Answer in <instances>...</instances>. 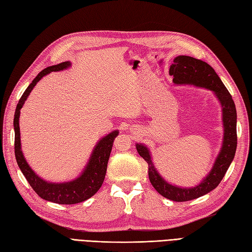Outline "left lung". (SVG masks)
<instances>
[{
    "mask_svg": "<svg viewBox=\"0 0 252 252\" xmlns=\"http://www.w3.org/2000/svg\"><path fill=\"white\" fill-rule=\"evenodd\" d=\"M169 73L173 75V83L176 84H193L196 86L213 90L222 106L224 136L221 151L219 153L214 167L212 168L209 176L196 188L180 189L167 183L154 168L147 148L141 144L136 145L139 156L146 160L148 166H149L148 175H149V180L153 188L167 199L177 202H183L205 195V193L216 189L218 184L221 182L231 162L234 158L236 151V108L228 89L219 79L215 70L208 63L193 59L190 56L181 55L176 57L173 61V63L169 68Z\"/></svg>",
    "mask_w": 252,
    "mask_h": 252,
    "instance_id": "8db88e82",
    "label": "left lung"
}]
</instances>
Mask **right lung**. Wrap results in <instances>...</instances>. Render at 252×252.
Returning <instances> with one entry per match:
<instances>
[{"instance_id":"add662e5","label":"right lung","mask_w":252,"mask_h":252,"mask_svg":"<svg viewBox=\"0 0 252 252\" xmlns=\"http://www.w3.org/2000/svg\"><path fill=\"white\" fill-rule=\"evenodd\" d=\"M69 66V62H63L59 64H55V66H51L43 69L41 72H39V74L35 77L33 82L30 84V86L25 89L20 100H19L14 118L15 156L19 168L21 169L23 176L28 180L32 189L36 191L38 196L44 200H48V201L59 204H75L83 202L90 197H93L100 189L105 178L107 162L109 156H111L114 140L118 135V131H114L109 133L104 138H102L96 144L85 170L82 173V176L74 180V181L60 184L48 183L36 176V173L31 169V167L28 165L21 151L20 127H19L20 109L22 108L28 95L32 92V89L34 88L36 83L42 76L52 72V71H61L63 69H66Z\"/></svg>"}]
</instances>
